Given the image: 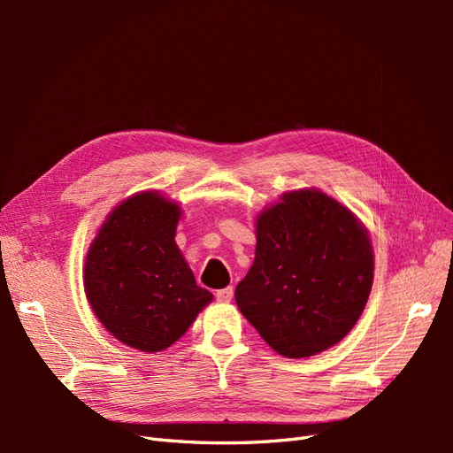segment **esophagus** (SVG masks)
<instances>
[{
    "mask_svg": "<svg viewBox=\"0 0 453 453\" xmlns=\"http://www.w3.org/2000/svg\"><path fill=\"white\" fill-rule=\"evenodd\" d=\"M215 296L217 300H221V303H230L232 296H234V289H232V287H225V289H219Z\"/></svg>",
    "mask_w": 453,
    "mask_h": 453,
    "instance_id": "esophagus-1",
    "label": "esophagus"
}]
</instances>
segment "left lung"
Instances as JSON below:
<instances>
[{"instance_id": "8db88e82", "label": "left lung", "mask_w": 453, "mask_h": 453, "mask_svg": "<svg viewBox=\"0 0 453 453\" xmlns=\"http://www.w3.org/2000/svg\"><path fill=\"white\" fill-rule=\"evenodd\" d=\"M372 280V245L353 213L321 190H293L258 215L236 303L272 349L300 359L351 331Z\"/></svg>"}]
</instances>
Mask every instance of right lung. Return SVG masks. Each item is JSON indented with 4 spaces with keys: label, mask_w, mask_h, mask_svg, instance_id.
I'll return each instance as SVG.
<instances>
[{
    "label": "right lung",
    "mask_w": 453,
    "mask_h": 453,
    "mask_svg": "<svg viewBox=\"0 0 453 453\" xmlns=\"http://www.w3.org/2000/svg\"><path fill=\"white\" fill-rule=\"evenodd\" d=\"M180 215L158 193L135 195L109 213L87 255L85 291L96 318L135 349L170 348L213 298L177 250Z\"/></svg>",
    "instance_id": "right-lung-1"
}]
</instances>
